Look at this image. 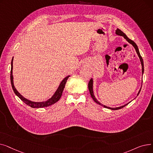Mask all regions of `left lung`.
<instances>
[{"label": "left lung", "mask_w": 153, "mask_h": 153, "mask_svg": "<svg viewBox=\"0 0 153 153\" xmlns=\"http://www.w3.org/2000/svg\"><path fill=\"white\" fill-rule=\"evenodd\" d=\"M115 33H116L117 35H119V36H123V38L126 40V41H127L128 43H130L131 45H132L133 46L134 48V49H135V50H136V53H137V54L138 55V57H139V58H140V62H141V66H142V75H143V73H144V64H143V58H142V57H141V55H140V51H139V50H138V46L136 45V44L133 41H132L131 39H130V38H128L127 37V36L123 33V32L122 30H120V29L117 28V29L116 30ZM142 83H143V80H142L141 84H142ZM88 87H89V90L91 95L92 98L93 99V100H94V102H95L99 104V105H100L104 107L105 108H109V109H110V110H118V109L123 108L124 107H125L126 105H127L129 103H126V104H125L124 105L120 106V107H118L111 108V107H107V106H105V105H103V104H102L101 103H100V102L97 100V99L95 98V95H94V91H93V79H92V78L91 79V80H90L89 82V84H88ZM141 87L140 88V91H139V92H138V94H137V96L139 95V94H140V91H141ZM134 99H136V97H135Z\"/></svg>", "instance_id": "1"}]
</instances>
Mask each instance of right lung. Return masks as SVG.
Returning a JSON list of instances; mask_svg holds the SVG:
<instances>
[{"label":"right lung","instance_id":"1","mask_svg":"<svg viewBox=\"0 0 153 153\" xmlns=\"http://www.w3.org/2000/svg\"><path fill=\"white\" fill-rule=\"evenodd\" d=\"M13 57L12 58V62H11V71H10V81H11V84H12V87L13 91L14 92V93L17 95L18 97L24 102L27 105H28V106L32 107V108H43V107H46L50 105H53L54 103H56V102H58L59 99L61 98V95H62V91L64 90V88L65 87L66 83L67 82V80L68 79V78L70 77V76H66L65 78H64V79L61 81V82L60 83L58 88L57 89V90L56 91V92H54V94H53V95L52 97L49 99L48 100H47L45 102H33L29 100L28 99H27L26 98H25L17 91V90L16 89V88L14 86L13 84V74H12V70H13Z\"/></svg>","mask_w":153,"mask_h":153}]
</instances>
